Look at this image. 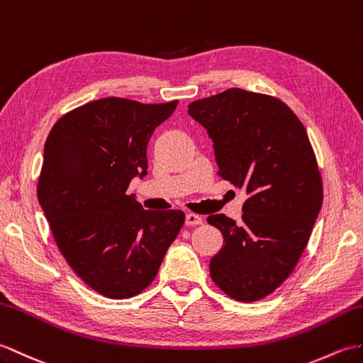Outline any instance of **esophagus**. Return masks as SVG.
Masks as SVG:
<instances>
[{
	"instance_id": "esophagus-1",
	"label": "esophagus",
	"mask_w": 363,
	"mask_h": 363,
	"mask_svg": "<svg viewBox=\"0 0 363 363\" xmlns=\"http://www.w3.org/2000/svg\"><path fill=\"white\" fill-rule=\"evenodd\" d=\"M202 224V218L196 213H187L185 215V225H199Z\"/></svg>"
}]
</instances>
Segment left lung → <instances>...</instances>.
<instances>
[{
	"instance_id": "1",
	"label": "left lung",
	"mask_w": 363,
	"mask_h": 363,
	"mask_svg": "<svg viewBox=\"0 0 363 363\" xmlns=\"http://www.w3.org/2000/svg\"><path fill=\"white\" fill-rule=\"evenodd\" d=\"M189 114L213 140L218 174L247 193L241 223L207 218L224 238L210 275L235 300L264 298L297 266L323 202L308 133L280 99L240 88L191 102Z\"/></svg>"
}]
</instances>
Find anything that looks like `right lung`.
<instances>
[{
  "label": "right lung",
  "instance_id": "1",
  "mask_svg": "<svg viewBox=\"0 0 363 363\" xmlns=\"http://www.w3.org/2000/svg\"><path fill=\"white\" fill-rule=\"evenodd\" d=\"M176 106L94 100L62 116L46 139L38 202L67 264L108 298L151 284L184 225L181 210H145L126 195L147 174L151 134Z\"/></svg>",
  "mask_w": 363,
  "mask_h": 363
}]
</instances>
